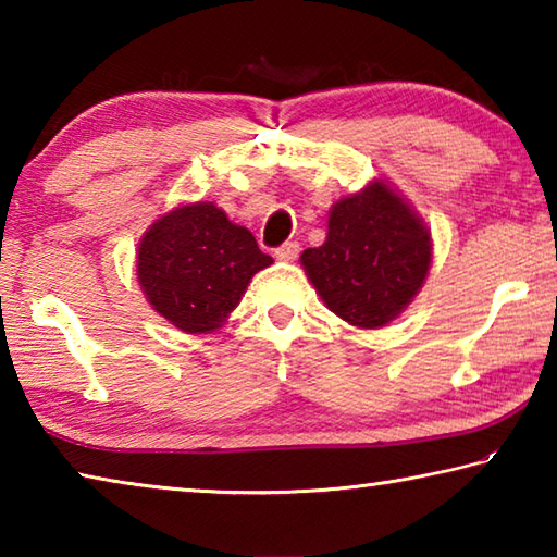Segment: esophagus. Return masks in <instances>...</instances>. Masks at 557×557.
<instances>
[{
  "instance_id": "esophagus-1",
  "label": "esophagus",
  "mask_w": 557,
  "mask_h": 557,
  "mask_svg": "<svg viewBox=\"0 0 557 557\" xmlns=\"http://www.w3.org/2000/svg\"><path fill=\"white\" fill-rule=\"evenodd\" d=\"M275 256H277L280 260L292 262V260H295V258L299 256V243H295V240H287V243H282L280 248L275 250Z\"/></svg>"
}]
</instances>
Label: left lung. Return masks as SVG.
Here are the masks:
<instances>
[{
	"instance_id": "8db88e82",
	"label": "left lung",
	"mask_w": 557,
	"mask_h": 557,
	"mask_svg": "<svg viewBox=\"0 0 557 557\" xmlns=\"http://www.w3.org/2000/svg\"><path fill=\"white\" fill-rule=\"evenodd\" d=\"M430 260L428 228L383 182L334 203L324 245L301 252L326 307L361 329L398 317L420 292Z\"/></svg>"
}]
</instances>
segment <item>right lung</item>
I'll return each instance as SVG.
<instances>
[{
  "instance_id": "obj_1",
  "label": "right lung",
  "mask_w": 557,
  "mask_h": 557,
  "mask_svg": "<svg viewBox=\"0 0 557 557\" xmlns=\"http://www.w3.org/2000/svg\"><path fill=\"white\" fill-rule=\"evenodd\" d=\"M272 262L219 206L191 203L159 219L137 252V280L159 314L188 334L219 329Z\"/></svg>"
}]
</instances>
